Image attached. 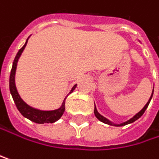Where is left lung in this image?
<instances>
[{"label":"left lung","instance_id":"obj_1","mask_svg":"<svg viewBox=\"0 0 159 159\" xmlns=\"http://www.w3.org/2000/svg\"><path fill=\"white\" fill-rule=\"evenodd\" d=\"M139 42H140V41H139ZM153 94H154V89H153V91H152L151 97H150V99L148 100L147 103L144 105V107H143V108L139 113H137L134 116H132L130 119L127 120L126 122H123V123H120V124H116V123H114V122L110 121L109 119H107L106 117H104L103 116H102V115L98 112V110H97V108H96V105H95V108H94V114H95V116H96V117H97L101 122H102V123H104V124H107V125L115 126V127H122V126H126V125H128V124H131V123H133L134 121H136L137 119H139V118L143 115V113H144V112H145V110L147 109V107H148V105H149V103H150V102H151V100H152Z\"/></svg>","mask_w":159,"mask_h":159}]
</instances>
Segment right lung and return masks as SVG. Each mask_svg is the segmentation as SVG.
Wrapping results in <instances>:
<instances>
[{
    "mask_svg": "<svg viewBox=\"0 0 159 159\" xmlns=\"http://www.w3.org/2000/svg\"><path fill=\"white\" fill-rule=\"evenodd\" d=\"M30 38V37H29ZM29 38L27 39L25 44L19 49V51L17 52L15 59H14V62H13V66H12V70H11V73H10V79H9V89H10V93L13 97V100L16 103V106L17 108V110L20 112V114L28 118L29 120L34 122V123H37V124H43V123H54L56 121H57L63 115L64 111H65V101L68 97L69 94H70L76 88L77 84H75L72 89H70V93L65 97V99L63 100L62 102V104L59 108L56 109V110H51V111H43V110H39L37 108H34L30 105H29L28 103H26L22 98L20 97V95L18 94V91L16 89V67H17V62H18V59L22 54V52L24 51L26 45H27V43H28V40Z\"/></svg>",
    "mask_w": 159,
    "mask_h": 159,
    "instance_id": "obj_1",
    "label": "right lung"
}]
</instances>
